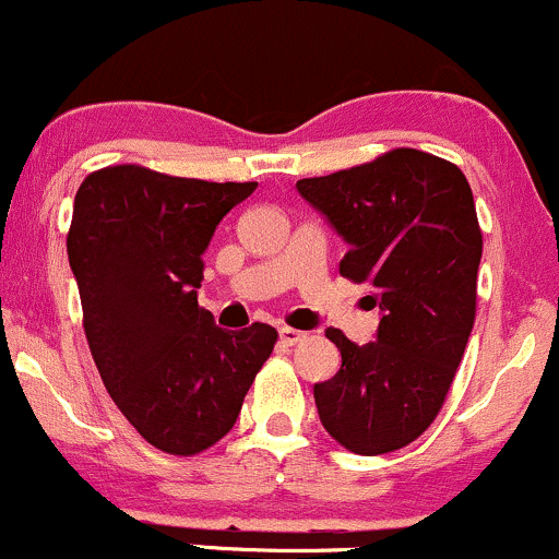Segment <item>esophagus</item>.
<instances>
[{
  "label": "esophagus",
  "instance_id": "esophagus-1",
  "mask_svg": "<svg viewBox=\"0 0 559 559\" xmlns=\"http://www.w3.org/2000/svg\"><path fill=\"white\" fill-rule=\"evenodd\" d=\"M278 334H281V342H284V345H299V342L305 340V331H299V329H292V326H281L278 329Z\"/></svg>",
  "mask_w": 559,
  "mask_h": 559
}]
</instances>
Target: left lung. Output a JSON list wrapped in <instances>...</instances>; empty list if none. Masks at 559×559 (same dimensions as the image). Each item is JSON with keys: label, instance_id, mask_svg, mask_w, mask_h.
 I'll return each mask as SVG.
<instances>
[{"label": "left lung", "instance_id": "8db88e82", "mask_svg": "<svg viewBox=\"0 0 559 559\" xmlns=\"http://www.w3.org/2000/svg\"><path fill=\"white\" fill-rule=\"evenodd\" d=\"M297 190L349 243L340 273L371 286L382 310L369 345L326 331L342 369L312 390L321 425L360 456L397 451L440 414L475 326L483 233L472 188L445 158L392 148Z\"/></svg>", "mask_w": 559, "mask_h": 559}]
</instances>
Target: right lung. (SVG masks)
Returning a JSON list of instances; mask_svg holds the SVG:
<instances>
[{
    "mask_svg": "<svg viewBox=\"0 0 559 559\" xmlns=\"http://www.w3.org/2000/svg\"><path fill=\"white\" fill-rule=\"evenodd\" d=\"M254 188L114 164L76 190L66 247L90 353L127 421L171 456L230 432L278 342L267 323L217 329L195 297L214 228Z\"/></svg>",
    "mask_w": 559,
    "mask_h": 559,
    "instance_id": "1",
    "label": "right lung"
}]
</instances>
